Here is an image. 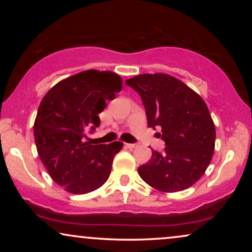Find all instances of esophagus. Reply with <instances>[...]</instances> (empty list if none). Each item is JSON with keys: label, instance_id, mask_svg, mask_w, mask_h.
<instances>
[{"label": "esophagus", "instance_id": "esophagus-1", "mask_svg": "<svg viewBox=\"0 0 252 252\" xmlns=\"http://www.w3.org/2000/svg\"><path fill=\"white\" fill-rule=\"evenodd\" d=\"M125 146L127 148H129V149H134V148L136 147V144L135 143H125Z\"/></svg>", "mask_w": 252, "mask_h": 252}]
</instances>
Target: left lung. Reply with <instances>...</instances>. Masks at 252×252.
<instances>
[{"label":"left lung","mask_w":252,"mask_h":252,"mask_svg":"<svg viewBox=\"0 0 252 252\" xmlns=\"http://www.w3.org/2000/svg\"><path fill=\"white\" fill-rule=\"evenodd\" d=\"M125 84L139 93L148 126L161 128L163 153L153 150L140 177L157 190L174 192L199 180L215 150L216 128L201 96L179 79L164 73L140 74Z\"/></svg>","instance_id":"8db88e82"}]
</instances>
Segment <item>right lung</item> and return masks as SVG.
<instances>
[{
  "mask_svg": "<svg viewBox=\"0 0 252 252\" xmlns=\"http://www.w3.org/2000/svg\"><path fill=\"white\" fill-rule=\"evenodd\" d=\"M123 80L109 71L88 70L64 79L44 95L34 122L40 159L53 180L72 194H87L105 184L123 142L92 144L86 133L99 126L106 99Z\"/></svg>",
  "mask_w": 252,
  "mask_h": 252,
  "instance_id": "obj_1",
  "label": "right lung"
}]
</instances>
